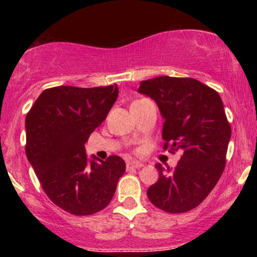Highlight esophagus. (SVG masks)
<instances>
[{"label": "esophagus", "mask_w": 257, "mask_h": 257, "mask_svg": "<svg viewBox=\"0 0 257 257\" xmlns=\"http://www.w3.org/2000/svg\"><path fill=\"white\" fill-rule=\"evenodd\" d=\"M144 167V163L141 162H129L126 163V169H140Z\"/></svg>", "instance_id": "1"}]
</instances>
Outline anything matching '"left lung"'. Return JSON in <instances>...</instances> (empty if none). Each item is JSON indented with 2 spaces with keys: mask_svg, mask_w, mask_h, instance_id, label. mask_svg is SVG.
I'll list each match as a JSON object with an SVG mask.
<instances>
[{
  "mask_svg": "<svg viewBox=\"0 0 257 257\" xmlns=\"http://www.w3.org/2000/svg\"><path fill=\"white\" fill-rule=\"evenodd\" d=\"M138 93L156 102L164 119L166 147L182 150L175 168L156 164L159 178L150 186V202L167 213L198 206L217 184L226 166L231 126L219 93L193 78L161 76L143 81Z\"/></svg>",
  "mask_w": 257,
  "mask_h": 257,
  "instance_id": "1",
  "label": "left lung"
}]
</instances>
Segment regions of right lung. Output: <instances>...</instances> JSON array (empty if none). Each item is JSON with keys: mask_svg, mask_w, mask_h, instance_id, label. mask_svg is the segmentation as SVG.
Instances as JSON below:
<instances>
[{"mask_svg": "<svg viewBox=\"0 0 257 257\" xmlns=\"http://www.w3.org/2000/svg\"><path fill=\"white\" fill-rule=\"evenodd\" d=\"M118 95L116 85L49 88L26 114V157L49 199L73 215L102 210L125 172L118 156L88 158L84 144L106 119Z\"/></svg>", "mask_w": 257, "mask_h": 257, "instance_id": "right-lung-1", "label": "right lung"}]
</instances>
